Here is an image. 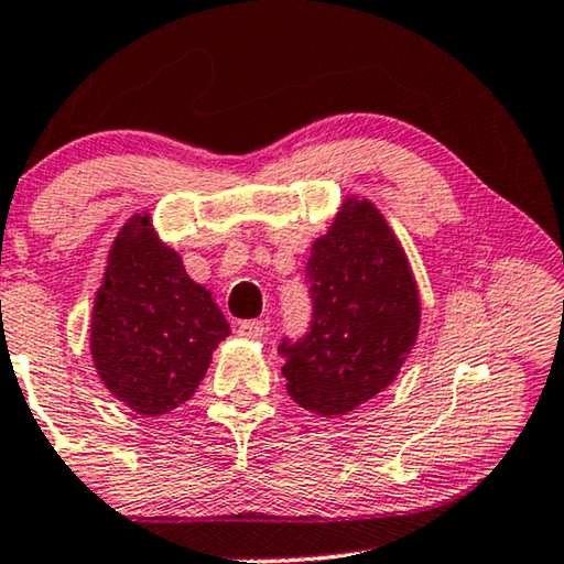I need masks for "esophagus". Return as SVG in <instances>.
<instances>
[{"instance_id":"obj_1","label":"esophagus","mask_w":564,"mask_h":564,"mask_svg":"<svg viewBox=\"0 0 564 564\" xmlns=\"http://www.w3.org/2000/svg\"><path fill=\"white\" fill-rule=\"evenodd\" d=\"M237 335H240L242 339H260L265 335V324L258 322V319L240 322V324H237Z\"/></svg>"}]
</instances>
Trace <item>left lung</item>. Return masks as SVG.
<instances>
[{"label":"left lung","mask_w":564,"mask_h":564,"mask_svg":"<svg viewBox=\"0 0 564 564\" xmlns=\"http://www.w3.org/2000/svg\"><path fill=\"white\" fill-rule=\"evenodd\" d=\"M314 324L281 345L285 391L301 409L337 419L376 399L409 360L422 296L393 227L365 196H345L306 260Z\"/></svg>","instance_id":"1"}]
</instances>
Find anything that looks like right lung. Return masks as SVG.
<instances>
[{"instance_id": "add662e5", "label": "right lung", "mask_w": 564, "mask_h": 564, "mask_svg": "<svg viewBox=\"0 0 564 564\" xmlns=\"http://www.w3.org/2000/svg\"><path fill=\"white\" fill-rule=\"evenodd\" d=\"M212 291L155 232L150 212L124 221L94 293L89 350L97 376L140 416H161L192 399L227 339Z\"/></svg>"}]
</instances>
